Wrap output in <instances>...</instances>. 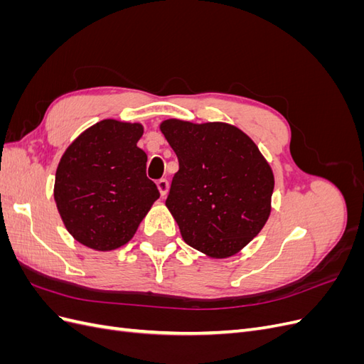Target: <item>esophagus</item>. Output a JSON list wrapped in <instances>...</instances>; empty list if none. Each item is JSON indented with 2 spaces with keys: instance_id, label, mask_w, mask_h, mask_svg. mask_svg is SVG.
<instances>
[{
  "instance_id": "esophagus-1",
  "label": "esophagus",
  "mask_w": 364,
  "mask_h": 364,
  "mask_svg": "<svg viewBox=\"0 0 364 364\" xmlns=\"http://www.w3.org/2000/svg\"><path fill=\"white\" fill-rule=\"evenodd\" d=\"M156 185H158V190H159L162 197L168 193V181L167 179H159L156 182Z\"/></svg>"
}]
</instances>
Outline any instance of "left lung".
I'll list each match as a JSON object with an SVG mask.
<instances>
[{"instance_id":"1","label":"left lung","mask_w":364,"mask_h":364,"mask_svg":"<svg viewBox=\"0 0 364 364\" xmlns=\"http://www.w3.org/2000/svg\"><path fill=\"white\" fill-rule=\"evenodd\" d=\"M179 161L165 205L186 245L228 258L250 243L272 211L273 171L245 132L226 123L165 119Z\"/></svg>"}]
</instances>
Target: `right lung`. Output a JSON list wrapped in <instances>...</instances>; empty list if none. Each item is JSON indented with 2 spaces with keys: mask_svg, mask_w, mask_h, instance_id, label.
Instances as JSON below:
<instances>
[{
  "mask_svg": "<svg viewBox=\"0 0 364 364\" xmlns=\"http://www.w3.org/2000/svg\"><path fill=\"white\" fill-rule=\"evenodd\" d=\"M139 123L103 119L65 150L54 200L68 232L86 247L114 250L135 235L159 191L146 176Z\"/></svg>",
  "mask_w": 364,
  "mask_h": 364,
  "instance_id": "1",
  "label": "right lung"
}]
</instances>
